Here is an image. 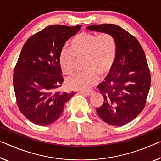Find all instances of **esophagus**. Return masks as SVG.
<instances>
[{
    "instance_id": "esophagus-1",
    "label": "esophagus",
    "mask_w": 161,
    "mask_h": 161,
    "mask_svg": "<svg viewBox=\"0 0 161 161\" xmlns=\"http://www.w3.org/2000/svg\"><path fill=\"white\" fill-rule=\"evenodd\" d=\"M80 93L85 96H90L92 94L93 92H80Z\"/></svg>"
}]
</instances>
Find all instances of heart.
I'll list each match as a JSON object with an SVG mask.
<instances>
[{
	"mask_svg": "<svg viewBox=\"0 0 161 161\" xmlns=\"http://www.w3.org/2000/svg\"><path fill=\"white\" fill-rule=\"evenodd\" d=\"M116 54V42L111 34L80 33L71 41V48H62L59 63L63 72L69 75L75 71L76 58H85L83 67L85 71L68 76L66 85L73 90H89L96 83L97 75L104 76L111 70Z\"/></svg>",
	"mask_w": 161,
	"mask_h": 161,
	"instance_id": "obj_1",
	"label": "heart"
}]
</instances>
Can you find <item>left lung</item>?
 <instances>
[{
    "instance_id": "left-lung-1",
    "label": "left lung",
    "mask_w": 161,
    "mask_h": 161,
    "mask_svg": "<svg viewBox=\"0 0 161 161\" xmlns=\"http://www.w3.org/2000/svg\"><path fill=\"white\" fill-rule=\"evenodd\" d=\"M86 29L109 34L115 39V62L97 86L104 102L97 113L110 125L122 126L133 120L146 103L151 77L145 52L136 38L118 25H92Z\"/></svg>"
}]
</instances>
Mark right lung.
Instances as JSON below:
<instances>
[{
    "label": "right lung",
    "mask_w": 161,
    "mask_h": 161,
    "mask_svg": "<svg viewBox=\"0 0 161 161\" xmlns=\"http://www.w3.org/2000/svg\"><path fill=\"white\" fill-rule=\"evenodd\" d=\"M81 25H52L32 35L23 47L14 70L19 110L33 123L46 126L62 114L76 92H61L64 82L59 56L64 45Z\"/></svg>",
    "instance_id": "add662e5"
}]
</instances>
